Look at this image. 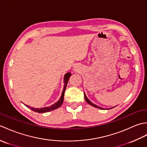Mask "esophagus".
<instances>
[{"mask_svg": "<svg viewBox=\"0 0 147 147\" xmlns=\"http://www.w3.org/2000/svg\"><path fill=\"white\" fill-rule=\"evenodd\" d=\"M75 70H76H76H77V69H76H76H75Z\"/></svg>", "mask_w": 147, "mask_h": 147, "instance_id": "34e87169", "label": "esophagus"}]
</instances>
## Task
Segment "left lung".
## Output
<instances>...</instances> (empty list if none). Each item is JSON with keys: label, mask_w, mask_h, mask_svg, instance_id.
I'll use <instances>...</instances> for the list:
<instances>
[{"label": "left lung", "mask_w": 147, "mask_h": 147, "mask_svg": "<svg viewBox=\"0 0 147 147\" xmlns=\"http://www.w3.org/2000/svg\"><path fill=\"white\" fill-rule=\"evenodd\" d=\"M84 96H85V100H86V102L88 103V104H89L90 105H92V106H93V107H96V108H98V109H104L103 108H102V107H99V106H98V105H96L95 104H93L92 102H91V101L90 100L86 97V95H85V93H84ZM114 107H112L111 109H112V108H114Z\"/></svg>", "instance_id": "left-lung-1"}]
</instances>
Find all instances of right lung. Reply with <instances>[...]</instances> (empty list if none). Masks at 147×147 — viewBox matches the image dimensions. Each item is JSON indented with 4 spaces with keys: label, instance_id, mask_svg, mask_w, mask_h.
Masks as SVG:
<instances>
[{
    "label": "right lung",
    "instance_id": "add662e5",
    "mask_svg": "<svg viewBox=\"0 0 147 147\" xmlns=\"http://www.w3.org/2000/svg\"><path fill=\"white\" fill-rule=\"evenodd\" d=\"M71 76V73H67L64 75V86L63 90H62L61 96L60 99H59L57 102H55L54 104L52 105L51 106H50V107H43V108H34V107H30V106H29V105H25L28 108L30 109L31 110L38 112V113H45V112H50V111H53V110H55V109L59 108L62 104V103H63L64 92H65V88H66V86H67V82H68V80H69V78H70Z\"/></svg>",
    "mask_w": 147,
    "mask_h": 147
}]
</instances>
